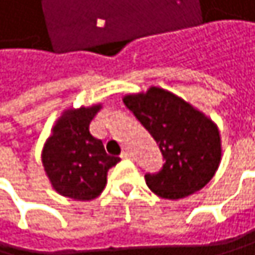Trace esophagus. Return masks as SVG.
<instances>
[{
	"label": "esophagus",
	"instance_id": "1",
	"mask_svg": "<svg viewBox=\"0 0 255 255\" xmlns=\"http://www.w3.org/2000/svg\"><path fill=\"white\" fill-rule=\"evenodd\" d=\"M121 157H122V159H131V153H130V151H124V153L121 154Z\"/></svg>",
	"mask_w": 255,
	"mask_h": 255
}]
</instances>
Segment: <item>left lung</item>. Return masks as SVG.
I'll use <instances>...</instances> for the list:
<instances>
[{
  "label": "left lung",
  "instance_id": "obj_1",
  "mask_svg": "<svg viewBox=\"0 0 255 255\" xmlns=\"http://www.w3.org/2000/svg\"><path fill=\"white\" fill-rule=\"evenodd\" d=\"M124 104L157 142L165 159L162 170L145 174L148 188L159 197L179 200L202 190L222 160L217 124L180 96L151 85L128 93Z\"/></svg>",
  "mask_w": 255,
  "mask_h": 255
}]
</instances>
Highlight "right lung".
Returning a JSON list of instances; mask_svg holds the SVG:
<instances>
[{
	"mask_svg": "<svg viewBox=\"0 0 255 255\" xmlns=\"http://www.w3.org/2000/svg\"><path fill=\"white\" fill-rule=\"evenodd\" d=\"M102 102L90 107H68L44 142L41 162L52 188L68 199L93 200L107 185V174L121 159L105 153L99 139L90 134V122Z\"/></svg>",
	"mask_w": 255,
	"mask_h": 255,
	"instance_id": "1",
	"label": "right lung"
}]
</instances>
